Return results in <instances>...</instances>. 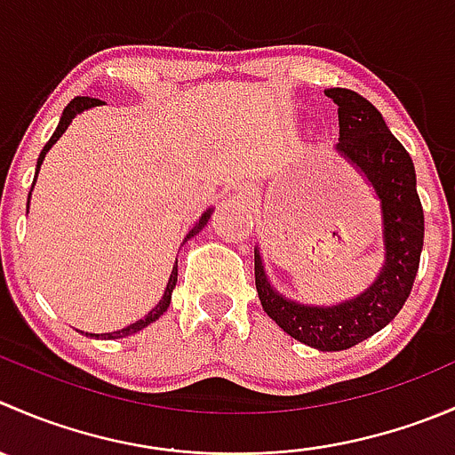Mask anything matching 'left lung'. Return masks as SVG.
<instances>
[{
  "label": "left lung",
  "instance_id": "1",
  "mask_svg": "<svg viewBox=\"0 0 455 455\" xmlns=\"http://www.w3.org/2000/svg\"><path fill=\"white\" fill-rule=\"evenodd\" d=\"M338 104V151L354 162L380 197L385 224V267L358 298L335 307H304L282 298L264 275L255 251V286L271 320L291 338L320 351H342L378 333L400 313L411 293L425 240V213L416 191V169L391 135L380 110L349 88H329Z\"/></svg>",
  "mask_w": 455,
  "mask_h": 455
}]
</instances>
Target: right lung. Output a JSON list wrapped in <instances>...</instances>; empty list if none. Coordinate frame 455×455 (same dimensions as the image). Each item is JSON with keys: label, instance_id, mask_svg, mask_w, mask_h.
I'll return each instance as SVG.
<instances>
[{"label": "right lung", "instance_id": "obj_1", "mask_svg": "<svg viewBox=\"0 0 455 455\" xmlns=\"http://www.w3.org/2000/svg\"><path fill=\"white\" fill-rule=\"evenodd\" d=\"M97 104H101V100H97V97H88V95H79V97H75V100H70V104L66 106L64 113H61V120H60V124H57L55 133L51 135V140H48V142H46V147H44L42 153H39V157H37V169H35V180H37L39 166H42V162H44V157H46L48 148H51L52 144H55L57 140L61 138V133H64V131L68 129V124H70V122H73V117L77 116V113H82V110L91 108V106H97ZM28 200H30V196H28ZM209 218H211V211H206V213L200 218V222H197L196 227L191 228V231H188L187 237H193V235H196V233H200L202 228L206 227V222H209ZM187 237H184V240H187ZM175 282H178V262H175L173 271H171L169 284H166V291H164V298L160 299V304H157V307L153 308V311L148 313V315L144 317V320H138V322H135V324L126 326V329H122V331H113V333H104V335H101V338H104V339H108V338H124V335L138 333L140 329H144V326H148V324H151V322H156L157 317H160L162 313H164L166 308H169V304H171V293H173V289H175ZM91 335H92V333H91ZM95 338H97V335H95Z\"/></svg>", "mask_w": 455, "mask_h": 455}]
</instances>
